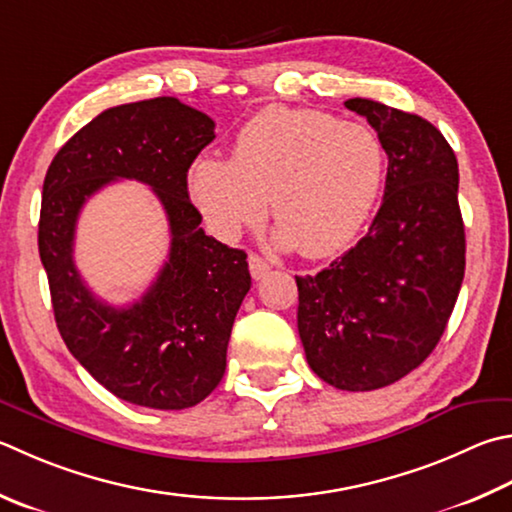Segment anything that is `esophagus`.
Wrapping results in <instances>:
<instances>
[{"label": "esophagus", "mask_w": 512, "mask_h": 512, "mask_svg": "<svg viewBox=\"0 0 512 512\" xmlns=\"http://www.w3.org/2000/svg\"><path fill=\"white\" fill-rule=\"evenodd\" d=\"M248 268H250V275H253V280H264V277L271 273V264L259 255L248 257Z\"/></svg>", "instance_id": "obj_1"}]
</instances>
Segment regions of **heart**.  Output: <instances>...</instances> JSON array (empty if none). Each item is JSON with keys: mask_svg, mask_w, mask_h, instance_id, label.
<instances>
[{"mask_svg": "<svg viewBox=\"0 0 512 512\" xmlns=\"http://www.w3.org/2000/svg\"><path fill=\"white\" fill-rule=\"evenodd\" d=\"M385 174V147L371 127L324 111L268 107L239 129L232 159L192 161L188 194L221 239L257 226L271 199L277 244L329 257L367 226Z\"/></svg>", "mask_w": 512, "mask_h": 512, "instance_id": "1", "label": "heart"}]
</instances>
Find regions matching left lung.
Returning <instances> with one entry per match:
<instances>
[{
    "label": "left lung",
    "instance_id": "8db88e82",
    "mask_svg": "<svg viewBox=\"0 0 512 512\" xmlns=\"http://www.w3.org/2000/svg\"><path fill=\"white\" fill-rule=\"evenodd\" d=\"M365 116L387 154L385 197L369 232L318 275L295 277L306 362L324 383L371 392L434 351L466 271L459 165L432 123L367 98Z\"/></svg>",
    "mask_w": 512,
    "mask_h": 512
}]
</instances>
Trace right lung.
<instances>
[{
    "label": "right lung",
    "instance_id": "1",
    "mask_svg": "<svg viewBox=\"0 0 512 512\" xmlns=\"http://www.w3.org/2000/svg\"><path fill=\"white\" fill-rule=\"evenodd\" d=\"M215 138V120L179 98L118 105L60 147L42 188L37 246L64 345L127 403L185 410L226 371L232 322L250 291L246 253L208 237L188 170ZM118 178L150 184L171 224V255L141 301L118 310L91 294L72 262L84 201Z\"/></svg>",
    "mask_w": 512,
    "mask_h": 512
}]
</instances>
